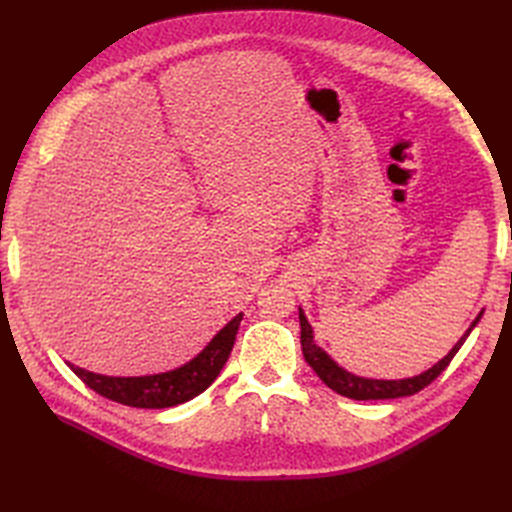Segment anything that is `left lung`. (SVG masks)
Returning <instances> with one entry per match:
<instances>
[{"instance_id":"8db88e82","label":"left lung","mask_w":512,"mask_h":512,"mask_svg":"<svg viewBox=\"0 0 512 512\" xmlns=\"http://www.w3.org/2000/svg\"><path fill=\"white\" fill-rule=\"evenodd\" d=\"M483 316L480 312L476 320L472 322V327L463 333V337L455 344V348L448 352L440 363L427 369L425 374L414 376V378H404V380H371V378H359L350 374V371L339 367L331 356L324 352L320 346L314 344V331L309 327V322L303 314V309H299V322H301V348L307 365L312 367L318 378L333 389L335 393L356 399V401H367V399H397V397H408L418 391H423L425 386H429L433 380H436L442 371L448 367V363L453 361V356L459 352V348L466 342L470 331L476 327V322Z\"/></svg>"}]
</instances>
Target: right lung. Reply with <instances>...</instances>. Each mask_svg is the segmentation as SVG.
<instances>
[{
  "label": "right lung",
  "mask_w": 512,
  "mask_h": 512,
  "mask_svg": "<svg viewBox=\"0 0 512 512\" xmlns=\"http://www.w3.org/2000/svg\"><path fill=\"white\" fill-rule=\"evenodd\" d=\"M241 320L243 314H237L190 363H185L173 371H166V374L141 378H115L94 374V371H87L74 365L70 367L89 389H94L98 395L106 399L117 401V404L149 410L179 406L209 389L211 382L218 378L224 363L228 361L232 346H235V337Z\"/></svg>",
  "instance_id": "right-lung-1"
}]
</instances>
